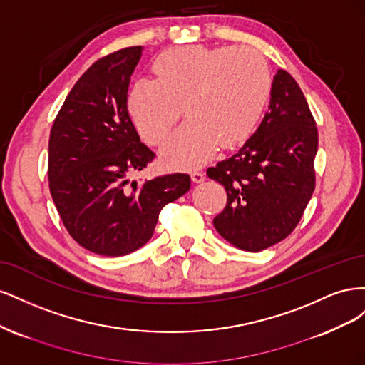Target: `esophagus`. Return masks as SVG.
Instances as JSON below:
<instances>
[{"instance_id": "esophagus-1", "label": "esophagus", "mask_w": 365, "mask_h": 365, "mask_svg": "<svg viewBox=\"0 0 365 365\" xmlns=\"http://www.w3.org/2000/svg\"><path fill=\"white\" fill-rule=\"evenodd\" d=\"M190 176H192V181L196 182V184H200V182H202L205 180V173L201 172V170H193L190 173Z\"/></svg>"}]
</instances>
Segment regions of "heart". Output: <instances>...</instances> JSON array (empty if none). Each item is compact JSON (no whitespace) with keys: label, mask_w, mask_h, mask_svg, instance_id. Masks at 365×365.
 Wrapping results in <instances>:
<instances>
[{"label":"heart","mask_w":365,"mask_h":365,"mask_svg":"<svg viewBox=\"0 0 365 365\" xmlns=\"http://www.w3.org/2000/svg\"><path fill=\"white\" fill-rule=\"evenodd\" d=\"M157 79L143 77L128 96L129 114L152 145L169 135L182 114L189 121L164 143L161 160L192 169L213 158L219 146L235 148L256 128L271 91L263 54L247 46H184L153 62Z\"/></svg>","instance_id":"1"}]
</instances>
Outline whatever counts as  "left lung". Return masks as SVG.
Masks as SVG:
<instances>
[{"label":"left lung","instance_id":"8db88e82","mask_svg":"<svg viewBox=\"0 0 365 365\" xmlns=\"http://www.w3.org/2000/svg\"><path fill=\"white\" fill-rule=\"evenodd\" d=\"M315 120L294 77L274 76L268 113L236 155L207 169L227 190L217 233L239 250L257 252L288 237L315 189Z\"/></svg>","mask_w":365,"mask_h":365}]
</instances>
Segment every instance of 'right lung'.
Returning a JSON list of instances; mask_svg holds the SVG:
<instances>
[{"instance_id": "1", "label": "right lung", "mask_w": 365, "mask_h": 365, "mask_svg": "<svg viewBox=\"0 0 365 365\" xmlns=\"http://www.w3.org/2000/svg\"><path fill=\"white\" fill-rule=\"evenodd\" d=\"M141 53L143 47H129L94 62L65 98L50 134L54 205L77 244L101 256L141 248L161 208L190 190L185 173L143 184L129 180L155 157L128 113V88Z\"/></svg>"}]
</instances>
